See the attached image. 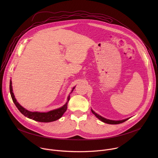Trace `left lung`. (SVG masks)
<instances>
[{"instance_id":"left-lung-1","label":"left lung","mask_w":158,"mask_h":158,"mask_svg":"<svg viewBox=\"0 0 158 158\" xmlns=\"http://www.w3.org/2000/svg\"><path fill=\"white\" fill-rule=\"evenodd\" d=\"M91 111H92L93 113L99 120H101V121H102V122H104V123H107V124H118L123 123H124V122H125L126 121H127V120L129 119H126L121 120V121H112V120H109V119H107L104 118H102V116H99V114H98L97 113H96V112H95L94 110H91Z\"/></svg>"}]
</instances>
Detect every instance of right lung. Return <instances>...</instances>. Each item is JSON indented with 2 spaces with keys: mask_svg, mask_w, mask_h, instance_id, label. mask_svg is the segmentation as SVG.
I'll list each match as a JSON object with an SVG mask.
<instances>
[{
  "mask_svg": "<svg viewBox=\"0 0 158 158\" xmlns=\"http://www.w3.org/2000/svg\"><path fill=\"white\" fill-rule=\"evenodd\" d=\"M10 93L11 95V98L12 99V101L17 109L19 110V111L21 112V113L25 116L26 117H27L29 119H33L34 121H38V122H42V123H49V122H52L54 121H56L60 118L62 115L64 114V112L67 110V102L70 99V96H68V98H67V102L61 107L54 109L52 110H51L48 112H31L26 109H24L23 107H22L16 101L15 96L14 95V93L12 92V81L11 79L10 80ZM75 87L73 88V89Z\"/></svg>",
  "mask_w": 158,
  "mask_h": 158,
  "instance_id": "1",
  "label": "right lung"
}]
</instances>
